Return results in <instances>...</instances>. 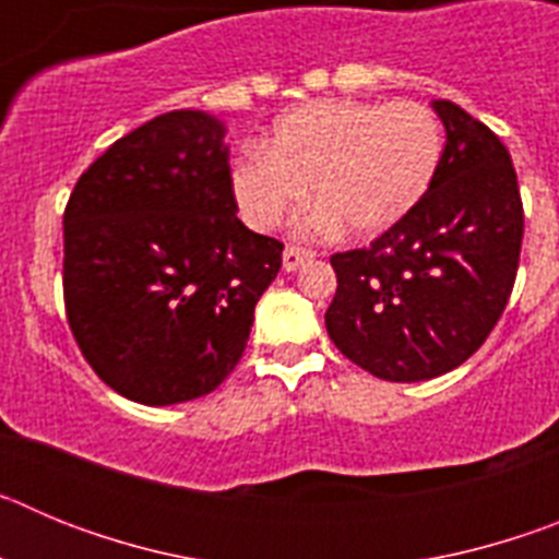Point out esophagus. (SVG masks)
Returning a JSON list of instances; mask_svg holds the SVG:
<instances>
[{
    "mask_svg": "<svg viewBox=\"0 0 559 559\" xmlns=\"http://www.w3.org/2000/svg\"><path fill=\"white\" fill-rule=\"evenodd\" d=\"M316 257L313 249H302V246H285L283 251V269L285 271H296L299 265L310 263Z\"/></svg>",
    "mask_w": 559,
    "mask_h": 559,
    "instance_id": "1",
    "label": "esophagus"
}]
</instances>
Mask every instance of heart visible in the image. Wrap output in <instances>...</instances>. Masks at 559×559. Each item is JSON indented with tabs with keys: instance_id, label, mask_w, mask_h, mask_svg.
Returning <instances> with one entry per match:
<instances>
[{
	"instance_id": "1",
	"label": "heart",
	"mask_w": 559,
	"mask_h": 559,
	"mask_svg": "<svg viewBox=\"0 0 559 559\" xmlns=\"http://www.w3.org/2000/svg\"><path fill=\"white\" fill-rule=\"evenodd\" d=\"M445 153L442 122L417 100H316L274 122L265 151L235 165L246 218L271 229L305 201L310 226L369 237L392 229L426 199Z\"/></svg>"
}]
</instances>
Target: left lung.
Instances as JSON below:
<instances>
[{
  "label": "left lung",
  "mask_w": 559,
  "mask_h": 559,
  "mask_svg": "<svg viewBox=\"0 0 559 559\" xmlns=\"http://www.w3.org/2000/svg\"><path fill=\"white\" fill-rule=\"evenodd\" d=\"M448 142L426 199L364 249L330 257L335 347L374 378L417 383L471 358L515 285L523 204L510 151L451 100H433Z\"/></svg>",
  "instance_id": "left-lung-1"
}]
</instances>
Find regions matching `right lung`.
I'll list each match as a JSON object with an SVG mask.
<instances>
[{
	"label": "right lung",
	"mask_w": 559,
	"mask_h": 559,
	"mask_svg": "<svg viewBox=\"0 0 559 559\" xmlns=\"http://www.w3.org/2000/svg\"><path fill=\"white\" fill-rule=\"evenodd\" d=\"M226 128L167 111L114 142L63 210V305L97 378L145 406L218 389L285 246L237 218Z\"/></svg>",
	"instance_id": "obj_1"
}]
</instances>
